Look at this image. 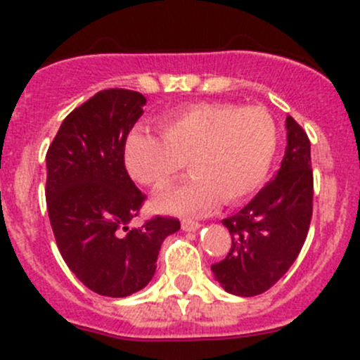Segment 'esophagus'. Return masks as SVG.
I'll return each instance as SVG.
<instances>
[{
    "label": "esophagus",
    "mask_w": 360,
    "mask_h": 360,
    "mask_svg": "<svg viewBox=\"0 0 360 360\" xmlns=\"http://www.w3.org/2000/svg\"><path fill=\"white\" fill-rule=\"evenodd\" d=\"M181 228H183L184 231H197L198 228H200V223H197V221L193 219H183L181 221Z\"/></svg>",
    "instance_id": "esophagus-1"
}]
</instances>
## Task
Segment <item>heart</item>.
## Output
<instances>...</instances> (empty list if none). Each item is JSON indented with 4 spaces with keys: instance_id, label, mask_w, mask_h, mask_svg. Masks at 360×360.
<instances>
[{
    "instance_id": "obj_1",
    "label": "heart",
    "mask_w": 360,
    "mask_h": 360,
    "mask_svg": "<svg viewBox=\"0 0 360 360\" xmlns=\"http://www.w3.org/2000/svg\"><path fill=\"white\" fill-rule=\"evenodd\" d=\"M162 136L134 130L125 143V163L137 183L169 186L184 165L195 174L179 188L155 198L163 212L193 214L244 200L263 184L278 144L274 118L263 108L197 104L160 120Z\"/></svg>"
}]
</instances>
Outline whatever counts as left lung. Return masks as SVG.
<instances>
[{
  "label": "left lung",
  "instance_id": "obj_1",
  "mask_svg": "<svg viewBox=\"0 0 360 360\" xmlns=\"http://www.w3.org/2000/svg\"><path fill=\"white\" fill-rule=\"evenodd\" d=\"M285 129L288 146L277 176L244 209L221 221L231 245L228 256L210 268L221 288L235 296L268 291L307 240L314 202L310 141L292 116L285 118Z\"/></svg>",
  "mask_w": 360,
  "mask_h": 360
}]
</instances>
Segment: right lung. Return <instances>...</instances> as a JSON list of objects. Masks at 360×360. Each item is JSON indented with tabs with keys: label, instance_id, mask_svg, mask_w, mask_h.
<instances>
[{
	"label": "right lung",
	"instance_id": "1",
	"mask_svg": "<svg viewBox=\"0 0 360 360\" xmlns=\"http://www.w3.org/2000/svg\"><path fill=\"white\" fill-rule=\"evenodd\" d=\"M146 97L101 90L66 116L46 151V207L57 248L90 291L125 297L150 284L162 242L181 228L157 216L130 228L144 195L125 169V143Z\"/></svg>",
	"mask_w": 360,
	"mask_h": 360
}]
</instances>
